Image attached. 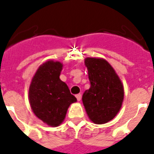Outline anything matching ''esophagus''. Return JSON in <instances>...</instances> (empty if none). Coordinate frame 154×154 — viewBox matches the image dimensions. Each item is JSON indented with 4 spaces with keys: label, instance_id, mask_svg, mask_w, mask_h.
<instances>
[{
    "label": "esophagus",
    "instance_id": "obj_1",
    "mask_svg": "<svg viewBox=\"0 0 154 154\" xmlns=\"http://www.w3.org/2000/svg\"><path fill=\"white\" fill-rule=\"evenodd\" d=\"M76 98H77V101H81V99H82V94H78L76 95Z\"/></svg>",
    "mask_w": 154,
    "mask_h": 154
}]
</instances>
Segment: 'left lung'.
<instances>
[{"label": "left lung", "instance_id": "8db88e82", "mask_svg": "<svg viewBox=\"0 0 154 154\" xmlns=\"http://www.w3.org/2000/svg\"><path fill=\"white\" fill-rule=\"evenodd\" d=\"M90 88L85 90L82 102L89 119L96 124H103L113 119L124 101V85L113 67L103 58L87 57Z\"/></svg>", "mask_w": 154, "mask_h": 154}]
</instances>
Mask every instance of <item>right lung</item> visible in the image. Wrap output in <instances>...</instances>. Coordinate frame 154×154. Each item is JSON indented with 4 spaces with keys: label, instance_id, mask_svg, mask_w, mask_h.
Listing matches in <instances>:
<instances>
[{
    "label": "right lung",
    "instance_id": "1",
    "mask_svg": "<svg viewBox=\"0 0 154 154\" xmlns=\"http://www.w3.org/2000/svg\"><path fill=\"white\" fill-rule=\"evenodd\" d=\"M63 64L48 60L38 67L29 87V102L35 116L44 124H62L69 106L77 102L65 82L60 79Z\"/></svg>",
    "mask_w": 154,
    "mask_h": 154
}]
</instances>
